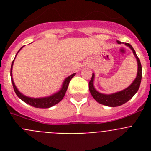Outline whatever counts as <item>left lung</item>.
I'll use <instances>...</instances> for the list:
<instances>
[{"label":"left lung","instance_id":"obj_1","mask_svg":"<svg viewBox=\"0 0 151 151\" xmlns=\"http://www.w3.org/2000/svg\"><path fill=\"white\" fill-rule=\"evenodd\" d=\"M117 43L121 44V42L119 41H117ZM125 45L129 47V48L132 50L133 54H134V57H135L136 60H137V63H138V73H137L136 78H134L132 83L131 84L129 87L124 89V90L116 92V93H113V94H106L100 93L99 91H97L95 89L94 86V74L93 73L91 79L89 82V91H90L91 94L92 95V97H94V100L97 101L99 104H101L105 105V106H111V107L121 106V105L124 104L125 103L128 102L137 93L138 88H139L141 81V77H142L141 62H140L139 58H138L137 54H136L132 46L128 43H125Z\"/></svg>","mask_w":151,"mask_h":151}]
</instances>
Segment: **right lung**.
<instances>
[{
    "instance_id": "right-lung-1",
    "label": "right lung",
    "mask_w": 151,
    "mask_h": 151,
    "mask_svg": "<svg viewBox=\"0 0 151 151\" xmlns=\"http://www.w3.org/2000/svg\"><path fill=\"white\" fill-rule=\"evenodd\" d=\"M22 47H22L19 49V50H20ZM19 50L17 52V54L19 52ZM17 55H16V57H17ZM15 58H14V60H15ZM14 60H13V61L12 62L11 69H10V77H11V82L12 84H13V89L15 91V93L17 94V95L18 96L22 101H24V102L28 104L31 105V106H32L36 108H50L51 107V106L56 105L57 104H58L60 101H61V100L63 98L64 95L66 94V90H67L68 88V86H69V82H70V80H71L72 78H73V77L76 75V73H73V74L70 75V76H69L68 77H66V78L64 79L63 82L62 84V86H61V88L60 89V91H58L54 93V94H51V95L48 96V97H36V98L27 97V96L22 94V93L17 89V86L15 85V83L13 82L12 69H13Z\"/></svg>"
}]
</instances>
